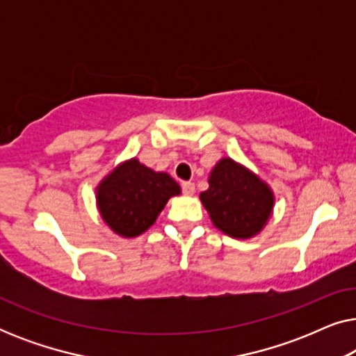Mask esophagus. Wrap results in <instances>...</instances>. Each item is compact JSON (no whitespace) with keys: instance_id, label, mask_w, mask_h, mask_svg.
Listing matches in <instances>:
<instances>
[{"instance_id":"obj_1","label":"esophagus","mask_w":356,"mask_h":356,"mask_svg":"<svg viewBox=\"0 0 356 356\" xmlns=\"http://www.w3.org/2000/svg\"><path fill=\"white\" fill-rule=\"evenodd\" d=\"M181 191H183V194H186V196H191V194H194V191H196L194 183H191V181L181 183Z\"/></svg>"}]
</instances>
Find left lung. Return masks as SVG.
Masks as SVG:
<instances>
[{
	"mask_svg": "<svg viewBox=\"0 0 356 356\" xmlns=\"http://www.w3.org/2000/svg\"><path fill=\"white\" fill-rule=\"evenodd\" d=\"M201 201L213 225L233 238L256 235L274 206L270 189L230 159L220 160L212 170Z\"/></svg>",
	"mask_w": 356,
	"mask_h": 356,
	"instance_id": "obj_1",
	"label": "left lung"
}]
</instances>
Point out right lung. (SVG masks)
Listing matches in <instances>:
<instances>
[{"mask_svg": "<svg viewBox=\"0 0 356 356\" xmlns=\"http://www.w3.org/2000/svg\"><path fill=\"white\" fill-rule=\"evenodd\" d=\"M179 194L167 173H155L133 159L113 170L97 191L104 220L123 236H138L157 220L165 204Z\"/></svg>", "mask_w": 356, "mask_h": 356, "instance_id": "add662e5", "label": "right lung"}]
</instances>
